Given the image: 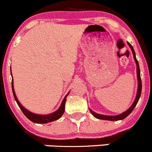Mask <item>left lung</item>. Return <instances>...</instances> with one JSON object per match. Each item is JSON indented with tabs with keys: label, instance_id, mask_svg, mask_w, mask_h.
Masks as SVG:
<instances>
[{
	"label": "left lung",
	"instance_id": "obj_1",
	"mask_svg": "<svg viewBox=\"0 0 152 152\" xmlns=\"http://www.w3.org/2000/svg\"><path fill=\"white\" fill-rule=\"evenodd\" d=\"M127 44L129 45V46L131 48V50L132 51L133 53V56H134V59L136 62V65H137V82H138V87H137V95H136V98L134 99V102H133L132 105L126 110L124 113H122V114L118 115H101V114H98V113H95L93 112V110H90V113H92L94 117H96V118L98 119H101V120H106V121H119V120H123V119L126 118L130 113L132 112V110H134V108L135 107V106L137 105V102H138L139 99L140 97V95H141V91H142V82H141V79H140V67H139V63L138 61L136 59V56H135V52H134V48H133L132 45L129 43V42H127Z\"/></svg>",
	"mask_w": 152,
	"mask_h": 152
}]
</instances>
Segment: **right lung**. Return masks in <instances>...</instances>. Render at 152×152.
Segmentation results:
<instances>
[{"label":"right lung","mask_w":152,"mask_h":152,"mask_svg":"<svg viewBox=\"0 0 152 152\" xmlns=\"http://www.w3.org/2000/svg\"><path fill=\"white\" fill-rule=\"evenodd\" d=\"M11 73H12V70H11ZM12 93H13L14 98H15L18 105L19 106V107L20 108V110H22L23 114L26 116L27 118L29 119L31 121L34 122V123L47 124V123H49V122L54 121H56L58 120V119L62 117V115H63L64 112H65V102H66V98L67 96H68L69 93H67L66 96H65V97L64 98L63 101H62L59 108L56 111H55L54 113H50V114H48V115H37V114H34V113H31L30 111L27 110L25 107H23L20 104V103L19 101H18V98H17L16 95H15V90H14L13 77H12Z\"/></svg>","instance_id":"1"}]
</instances>
